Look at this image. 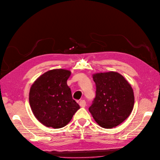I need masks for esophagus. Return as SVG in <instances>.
Listing matches in <instances>:
<instances>
[{
    "mask_svg": "<svg viewBox=\"0 0 160 160\" xmlns=\"http://www.w3.org/2000/svg\"><path fill=\"white\" fill-rule=\"evenodd\" d=\"M86 102L85 100H80V102H79V105H80V107L82 108H84L86 106Z\"/></svg>",
    "mask_w": 160,
    "mask_h": 160,
    "instance_id": "1",
    "label": "esophagus"
}]
</instances>
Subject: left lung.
I'll return each mask as SVG.
<instances>
[{
  "instance_id": "8db88e82",
  "label": "left lung",
  "mask_w": 160,
  "mask_h": 160,
  "mask_svg": "<svg viewBox=\"0 0 160 160\" xmlns=\"http://www.w3.org/2000/svg\"><path fill=\"white\" fill-rule=\"evenodd\" d=\"M93 79L96 86V97L89 111L99 126L115 127L132 111V88L122 75L115 72L98 73L93 76Z\"/></svg>"
}]
</instances>
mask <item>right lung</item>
Instances as JSON below:
<instances>
[{"label":"right lung","mask_w":160,"mask_h":160,"mask_svg":"<svg viewBox=\"0 0 160 160\" xmlns=\"http://www.w3.org/2000/svg\"><path fill=\"white\" fill-rule=\"evenodd\" d=\"M70 74L67 70H51L39 76L31 87L29 101L32 110L47 127H64L80 109L67 83Z\"/></svg>","instance_id":"right-lung-1"}]
</instances>
